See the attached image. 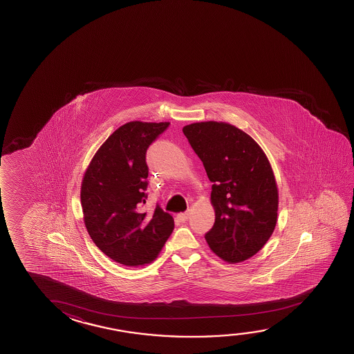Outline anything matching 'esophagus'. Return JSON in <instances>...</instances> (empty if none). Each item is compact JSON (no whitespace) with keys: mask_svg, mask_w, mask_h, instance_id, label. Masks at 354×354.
I'll return each instance as SVG.
<instances>
[{"mask_svg":"<svg viewBox=\"0 0 354 354\" xmlns=\"http://www.w3.org/2000/svg\"><path fill=\"white\" fill-rule=\"evenodd\" d=\"M188 217H189V212H180V214H177V218H178L180 222L187 221V220H188Z\"/></svg>","mask_w":354,"mask_h":354,"instance_id":"esophagus-1","label":"esophagus"}]
</instances>
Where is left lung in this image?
<instances>
[{
  "label": "left lung",
  "mask_w": 354,
  "mask_h": 354,
  "mask_svg": "<svg viewBox=\"0 0 354 354\" xmlns=\"http://www.w3.org/2000/svg\"><path fill=\"white\" fill-rule=\"evenodd\" d=\"M183 133L212 182L215 223L206 242L222 260L242 263L264 247L277 222L279 189L269 158L226 122H196Z\"/></svg>",
  "instance_id": "obj_1"
}]
</instances>
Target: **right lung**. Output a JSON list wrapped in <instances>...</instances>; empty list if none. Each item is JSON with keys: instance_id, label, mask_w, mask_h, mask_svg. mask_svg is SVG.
<instances>
[{"instance_id": "right-lung-1", "label": "right lung", "mask_w": 354, "mask_h": 354, "mask_svg": "<svg viewBox=\"0 0 354 354\" xmlns=\"http://www.w3.org/2000/svg\"><path fill=\"white\" fill-rule=\"evenodd\" d=\"M169 122H128L106 139L85 169L80 201L86 231L96 247L126 266L153 263L174 231V217L147 203L145 153Z\"/></svg>"}]
</instances>
